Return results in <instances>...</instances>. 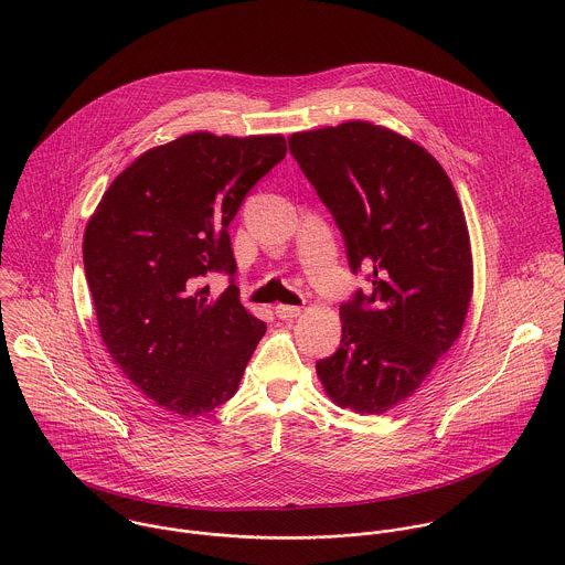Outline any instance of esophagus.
Instances as JSON below:
<instances>
[{"label":"esophagus","mask_w":565,"mask_h":565,"mask_svg":"<svg viewBox=\"0 0 565 565\" xmlns=\"http://www.w3.org/2000/svg\"><path fill=\"white\" fill-rule=\"evenodd\" d=\"M300 313H302L300 307H289V305H278V307H276V316H278L280 320H296Z\"/></svg>","instance_id":"1"}]
</instances>
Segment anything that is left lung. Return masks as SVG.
<instances>
[{
  "label": "left lung",
  "instance_id": "8db88e82",
  "mask_svg": "<svg viewBox=\"0 0 565 565\" xmlns=\"http://www.w3.org/2000/svg\"><path fill=\"white\" fill-rule=\"evenodd\" d=\"M289 150L370 289L339 307L341 345L318 361L326 396L361 415L411 398L459 339L475 291L459 195L439 161L363 119L294 132Z\"/></svg>",
  "mask_w": 565,
  "mask_h": 565
}]
</instances>
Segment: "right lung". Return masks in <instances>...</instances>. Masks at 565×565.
<instances>
[{
    "instance_id": "obj_1",
    "label": "right lung",
    "mask_w": 565,
    "mask_h": 565,
    "mask_svg": "<svg viewBox=\"0 0 565 565\" xmlns=\"http://www.w3.org/2000/svg\"><path fill=\"white\" fill-rule=\"evenodd\" d=\"M287 154L282 135L206 130L150 148L106 189L84 228V274L102 341L128 381L167 413L231 401L267 326L237 285L228 224L245 193Z\"/></svg>"
}]
</instances>
